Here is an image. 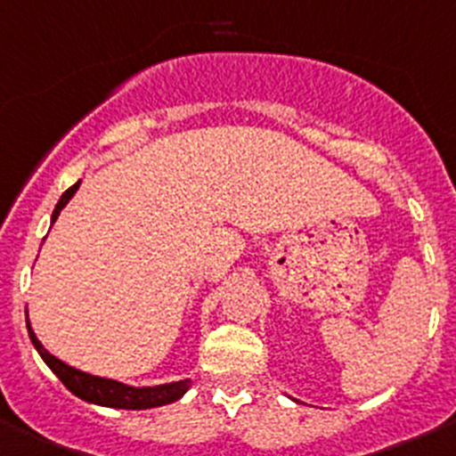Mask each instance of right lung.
<instances>
[{
    "instance_id": "right-lung-1",
    "label": "right lung",
    "mask_w": 456,
    "mask_h": 456,
    "mask_svg": "<svg viewBox=\"0 0 456 456\" xmlns=\"http://www.w3.org/2000/svg\"><path fill=\"white\" fill-rule=\"evenodd\" d=\"M80 188V181L73 183L67 192L60 197L58 206H55L53 215H51V225L55 224V219L60 216L62 208L67 206L73 199V194ZM26 329H28V338L33 342V346L37 349V354L42 355V361L49 365V370L62 380L64 387L71 394H76L77 398L86 403H94V405L102 407H116V410H151V407L170 405V403L179 401L185 392L190 389V379L175 380V383L166 385H151V387H134V385H125L120 380L111 379H101V376H91L86 371L76 370V367L67 365L60 358H55L53 354L45 349L40 340H37L36 331L28 322V311H26Z\"/></svg>"
}]
</instances>
